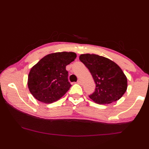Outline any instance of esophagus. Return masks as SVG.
Masks as SVG:
<instances>
[{"mask_svg":"<svg viewBox=\"0 0 149 149\" xmlns=\"http://www.w3.org/2000/svg\"><path fill=\"white\" fill-rule=\"evenodd\" d=\"M77 83L79 84H83V83H82V81H81V80H80V79H79L78 81H77Z\"/></svg>","mask_w":149,"mask_h":149,"instance_id":"obj_1","label":"esophagus"}]
</instances>
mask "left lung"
<instances>
[{
  "instance_id": "1",
  "label": "left lung",
  "mask_w": 149,
  "mask_h": 149,
  "mask_svg": "<svg viewBox=\"0 0 149 149\" xmlns=\"http://www.w3.org/2000/svg\"><path fill=\"white\" fill-rule=\"evenodd\" d=\"M79 59L89 70L95 83V91L89 96L94 102L108 104L123 96L127 88V79L116 63L93 54H81Z\"/></svg>"
}]
</instances>
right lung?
Wrapping results in <instances>:
<instances>
[{"label": "right lung", "instance_id": "add662e5", "mask_svg": "<svg viewBox=\"0 0 149 149\" xmlns=\"http://www.w3.org/2000/svg\"><path fill=\"white\" fill-rule=\"evenodd\" d=\"M73 52L51 53L31 68L27 86L33 96L43 103L51 104L61 99L70 89L66 66L74 61Z\"/></svg>", "mask_w": 149, "mask_h": 149}]
</instances>
